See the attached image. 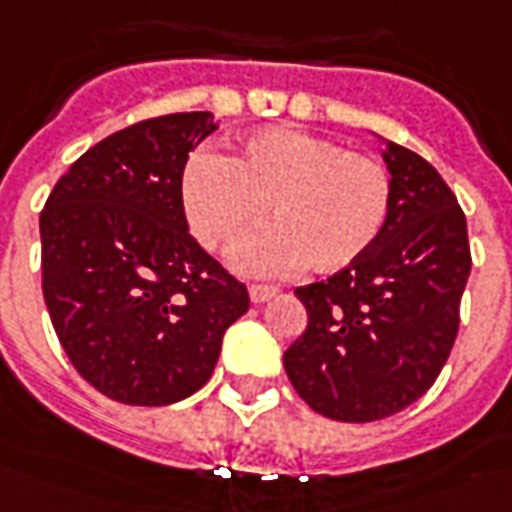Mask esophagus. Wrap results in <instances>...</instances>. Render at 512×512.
<instances>
[{
    "mask_svg": "<svg viewBox=\"0 0 512 512\" xmlns=\"http://www.w3.org/2000/svg\"><path fill=\"white\" fill-rule=\"evenodd\" d=\"M248 294H251V302H256V305H259V302H267L270 297H275V294H278V289H275V286H251V289H248Z\"/></svg>",
    "mask_w": 512,
    "mask_h": 512,
    "instance_id": "obj_1",
    "label": "esophagus"
}]
</instances>
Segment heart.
<instances>
[{
    "label": "heart",
    "instance_id": "obj_1",
    "mask_svg": "<svg viewBox=\"0 0 512 512\" xmlns=\"http://www.w3.org/2000/svg\"><path fill=\"white\" fill-rule=\"evenodd\" d=\"M179 207L193 237L223 251L259 226L231 264L272 278L308 264L338 272L363 259L390 212V174L382 163L346 152L297 128L256 130L229 158L196 152L179 174Z\"/></svg>",
    "mask_w": 512,
    "mask_h": 512
}]
</instances>
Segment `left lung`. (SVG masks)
I'll return each mask as SVG.
<instances>
[{
    "mask_svg": "<svg viewBox=\"0 0 512 512\" xmlns=\"http://www.w3.org/2000/svg\"><path fill=\"white\" fill-rule=\"evenodd\" d=\"M382 144L390 171L382 234L352 267L294 289L308 327L283 354L302 401L341 423L390 417L436 382L472 270L453 190L417 152Z\"/></svg>",
    "mask_w": 512,
    "mask_h": 512,
    "instance_id": "obj_1",
    "label": "left lung"
}]
</instances>
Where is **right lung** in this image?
Returning a JSON list of instances; mask_svg holds the SVG:
<instances>
[{
    "instance_id": "add662e5",
    "label": "right lung",
    "mask_w": 512,
    "mask_h": 512,
    "mask_svg": "<svg viewBox=\"0 0 512 512\" xmlns=\"http://www.w3.org/2000/svg\"><path fill=\"white\" fill-rule=\"evenodd\" d=\"M212 130L210 111L119 130L67 169L40 212L51 324L78 374L119 404L201 390L251 305L179 207L182 166Z\"/></svg>"
}]
</instances>
